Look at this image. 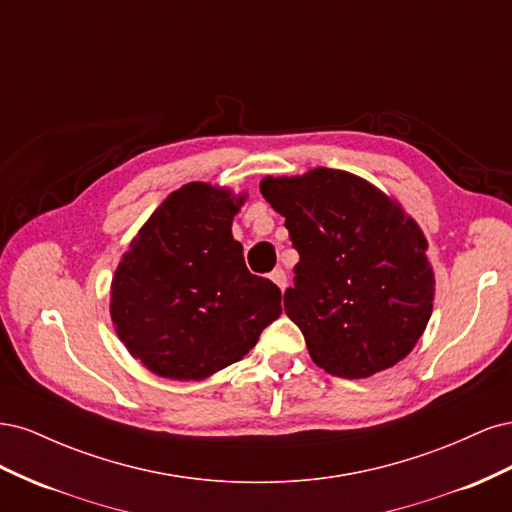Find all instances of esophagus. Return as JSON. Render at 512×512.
I'll list each match as a JSON object with an SVG mask.
<instances>
[{
  "instance_id": "1",
  "label": "esophagus",
  "mask_w": 512,
  "mask_h": 512,
  "mask_svg": "<svg viewBox=\"0 0 512 512\" xmlns=\"http://www.w3.org/2000/svg\"><path fill=\"white\" fill-rule=\"evenodd\" d=\"M271 282L280 288V290H286V286H288V277H286V273H284V269H275L271 275Z\"/></svg>"
}]
</instances>
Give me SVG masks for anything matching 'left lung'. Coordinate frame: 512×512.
Wrapping results in <instances>:
<instances>
[{
    "label": "left lung",
    "instance_id": "left-lung-1",
    "mask_svg": "<svg viewBox=\"0 0 512 512\" xmlns=\"http://www.w3.org/2000/svg\"><path fill=\"white\" fill-rule=\"evenodd\" d=\"M260 192L297 247L284 312L312 361L359 380L397 365L423 335L436 277L421 226L397 200L346 170L265 177Z\"/></svg>",
    "mask_w": 512,
    "mask_h": 512
}]
</instances>
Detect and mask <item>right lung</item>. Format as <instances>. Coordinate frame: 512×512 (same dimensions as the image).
<instances>
[{
	"instance_id": "1",
	"label": "right lung",
	"mask_w": 512,
	"mask_h": 512,
	"mask_svg": "<svg viewBox=\"0 0 512 512\" xmlns=\"http://www.w3.org/2000/svg\"><path fill=\"white\" fill-rule=\"evenodd\" d=\"M243 194L192 181L136 232L111 282L117 337L151 374L207 380L241 361L282 314V292L245 267L232 220Z\"/></svg>"
}]
</instances>
